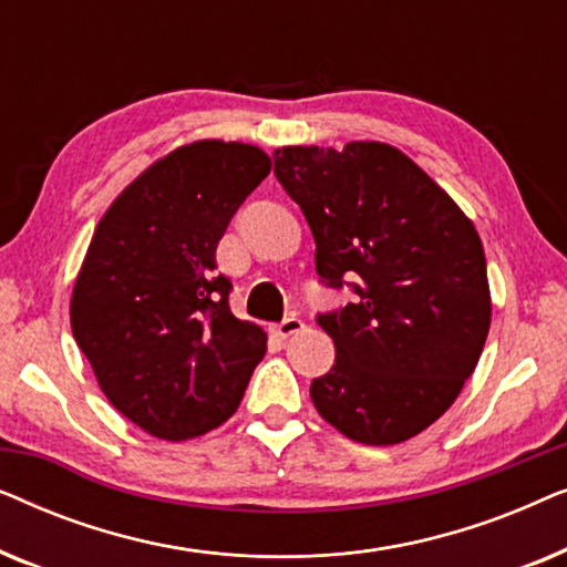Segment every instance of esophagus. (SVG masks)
<instances>
[{
    "instance_id": "obj_1",
    "label": "esophagus",
    "mask_w": 567,
    "mask_h": 567,
    "mask_svg": "<svg viewBox=\"0 0 567 567\" xmlns=\"http://www.w3.org/2000/svg\"><path fill=\"white\" fill-rule=\"evenodd\" d=\"M301 330H305V322H301L299 317H286L284 322L274 324V336L281 338V340L297 336V332H301Z\"/></svg>"
}]
</instances>
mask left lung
<instances>
[{"instance_id": "8db88e82", "label": "left lung", "mask_w": 567, "mask_h": 567, "mask_svg": "<svg viewBox=\"0 0 567 567\" xmlns=\"http://www.w3.org/2000/svg\"><path fill=\"white\" fill-rule=\"evenodd\" d=\"M274 173L315 237L317 274L353 278L351 305L317 317L336 363L309 394L367 446L417 436L452 408L491 330L480 235L449 193L382 142L284 146Z\"/></svg>"}]
</instances>
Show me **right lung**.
I'll return each instance as SVG.
<instances>
[{"label":"right lung","instance_id":"add662e5","mask_svg":"<svg viewBox=\"0 0 567 567\" xmlns=\"http://www.w3.org/2000/svg\"><path fill=\"white\" fill-rule=\"evenodd\" d=\"M270 157L243 142L177 146L126 185L74 281L72 332L111 405L165 441L204 436L239 408L266 332L229 309L216 245Z\"/></svg>","mask_w":567,"mask_h":567}]
</instances>
